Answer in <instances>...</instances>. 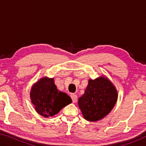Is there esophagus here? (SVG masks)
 Wrapping results in <instances>:
<instances>
[{
	"instance_id": "1",
	"label": "esophagus",
	"mask_w": 146,
	"mask_h": 146,
	"mask_svg": "<svg viewBox=\"0 0 146 146\" xmlns=\"http://www.w3.org/2000/svg\"><path fill=\"white\" fill-rule=\"evenodd\" d=\"M71 99H72L73 103H75L77 101V96H76L75 94H71Z\"/></svg>"
}]
</instances>
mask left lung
Instances as JSON below:
<instances>
[{
	"label": "left lung",
	"instance_id": "1",
	"mask_svg": "<svg viewBox=\"0 0 146 146\" xmlns=\"http://www.w3.org/2000/svg\"><path fill=\"white\" fill-rule=\"evenodd\" d=\"M117 97V90L108 78L90 79L84 94L78 98V106L86 120L95 122L111 111Z\"/></svg>",
	"mask_w": 146,
	"mask_h": 146
}]
</instances>
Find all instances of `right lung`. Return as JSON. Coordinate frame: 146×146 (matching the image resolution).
Instances as JSON below:
<instances>
[{"instance_id":"right-lung-1","label":"right lung","mask_w":146,"mask_h":146,"mask_svg":"<svg viewBox=\"0 0 146 146\" xmlns=\"http://www.w3.org/2000/svg\"><path fill=\"white\" fill-rule=\"evenodd\" d=\"M30 97L38 113L45 117H53L72 100L65 93L59 91L53 78H41L32 87Z\"/></svg>"}]
</instances>
